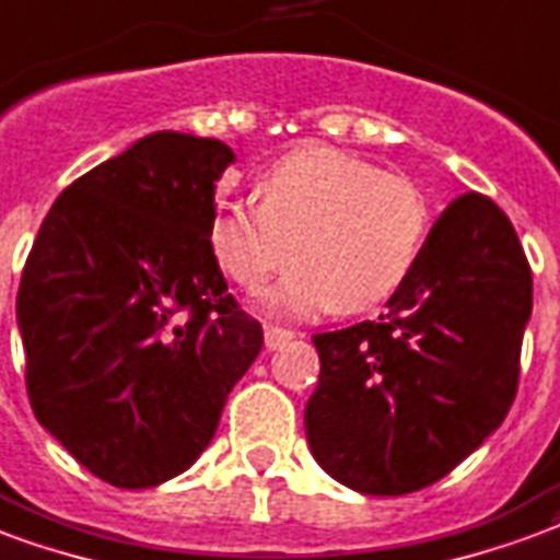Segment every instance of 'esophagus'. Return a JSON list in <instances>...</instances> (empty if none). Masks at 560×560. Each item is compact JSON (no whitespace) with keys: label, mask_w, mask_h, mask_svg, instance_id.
Instances as JSON below:
<instances>
[{"label":"esophagus","mask_w":560,"mask_h":560,"mask_svg":"<svg viewBox=\"0 0 560 560\" xmlns=\"http://www.w3.org/2000/svg\"><path fill=\"white\" fill-rule=\"evenodd\" d=\"M292 339H295V334H292V330H285V327H277V325L265 327V348H268V351L283 348V345L292 342Z\"/></svg>","instance_id":"1"}]
</instances>
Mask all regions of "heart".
Instances as JSON below:
<instances>
[{"instance_id": "obj_1", "label": "heart", "mask_w": 560, "mask_h": 560, "mask_svg": "<svg viewBox=\"0 0 560 560\" xmlns=\"http://www.w3.org/2000/svg\"><path fill=\"white\" fill-rule=\"evenodd\" d=\"M431 235V203L413 179L334 147H306L271 165L256 203H221L209 245L245 292L295 268L265 298L285 315L363 313L413 277Z\"/></svg>"}]
</instances>
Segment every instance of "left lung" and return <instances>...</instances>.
Wrapping results in <instances>:
<instances>
[{"label": "left lung", "mask_w": 560, "mask_h": 560, "mask_svg": "<svg viewBox=\"0 0 560 560\" xmlns=\"http://www.w3.org/2000/svg\"><path fill=\"white\" fill-rule=\"evenodd\" d=\"M528 318L514 224L490 197L460 195L377 322L313 336L322 375L304 424L318 466L365 495L445 478L514 405Z\"/></svg>", "instance_id": "left-lung-1"}]
</instances>
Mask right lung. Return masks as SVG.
I'll use <instances>...</instances> for the list:
<instances>
[{"instance_id":"1","label":"right lung","mask_w":560,"mask_h":560,"mask_svg":"<svg viewBox=\"0 0 560 560\" xmlns=\"http://www.w3.org/2000/svg\"><path fill=\"white\" fill-rule=\"evenodd\" d=\"M230 162L218 138H141L67 185L25 259L32 410L112 487H155L195 464L262 351L209 245Z\"/></svg>"}]
</instances>
